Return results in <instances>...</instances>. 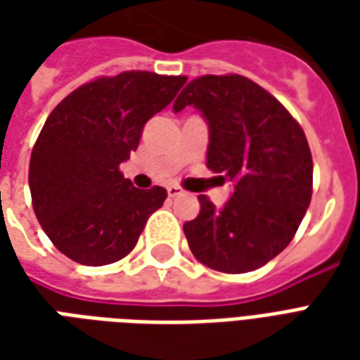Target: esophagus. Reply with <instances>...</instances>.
<instances>
[{"label": "esophagus", "instance_id": "esophagus-1", "mask_svg": "<svg viewBox=\"0 0 360 360\" xmlns=\"http://www.w3.org/2000/svg\"><path fill=\"white\" fill-rule=\"evenodd\" d=\"M183 193H185V191H183L179 185H169V187H167V195L172 196V198H175V196H181Z\"/></svg>", "mask_w": 360, "mask_h": 360}]
</instances>
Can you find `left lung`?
<instances>
[{
    "mask_svg": "<svg viewBox=\"0 0 360 360\" xmlns=\"http://www.w3.org/2000/svg\"><path fill=\"white\" fill-rule=\"evenodd\" d=\"M187 105L208 123L206 165L233 181L224 208L198 196V216L183 226L188 247L212 270H257L291 243L309 208L312 156L307 136L270 92L241 75L191 81L173 111Z\"/></svg>",
    "mask_w": 360,
    "mask_h": 360,
    "instance_id": "8db88e82",
    "label": "left lung"
}]
</instances>
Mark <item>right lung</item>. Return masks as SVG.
I'll use <instances>...</instances> for the list:
<instances>
[{
	"label": "right lung",
	"instance_id": "add662e5",
	"mask_svg": "<svg viewBox=\"0 0 360 360\" xmlns=\"http://www.w3.org/2000/svg\"><path fill=\"white\" fill-rule=\"evenodd\" d=\"M187 77L125 71L86 82L46 119L28 167L32 206L50 241L84 266L127 257L167 191H142L119 165Z\"/></svg>",
	"mask_w": 360,
	"mask_h": 360
}]
</instances>
